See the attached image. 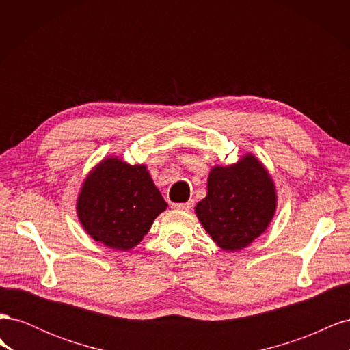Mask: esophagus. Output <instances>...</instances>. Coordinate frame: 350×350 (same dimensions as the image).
Listing matches in <instances>:
<instances>
[{
    "mask_svg": "<svg viewBox=\"0 0 350 350\" xmlns=\"http://www.w3.org/2000/svg\"><path fill=\"white\" fill-rule=\"evenodd\" d=\"M172 207L174 208H176V210H191L193 207H194V201L193 200H189V201H187V203H179V204H172Z\"/></svg>",
    "mask_w": 350,
    "mask_h": 350,
    "instance_id": "1",
    "label": "esophagus"
}]
</instances>
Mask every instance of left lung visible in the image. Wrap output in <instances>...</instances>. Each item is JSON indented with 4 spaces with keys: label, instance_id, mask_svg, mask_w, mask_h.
I'll return each instance as SVG.
<instances>
[{
    "label": "left lung",
    "instance_id": "8db88e82",
    "mask_svg": "<svg viewBox=\"0 0 350 350\" xmlns=\"http://www.w3.org/2000/svg\"><path fill=\"white\" fill-rule=\"evenodd\" d=\"M276 191L269 172L252 154L237 165L215 166L207 196L196 206L201 225L225 251H238L267 229L276 210Z\"/></svg>",
    "mask_w": 350,
    "mask_h": 350
}]
</instances>
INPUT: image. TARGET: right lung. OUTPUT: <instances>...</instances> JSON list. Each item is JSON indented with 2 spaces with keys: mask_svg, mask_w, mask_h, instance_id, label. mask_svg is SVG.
<instances>
[{
  "mask_svg": "<svg viewBox=\"0 0 350 350\" xmlns=\"http://www.w3.org/2000/svg\"><path fill=\"white\" fill-rule=\"evenodd\" d=\"M166 206L144 165L108 157L84 181L77 215L94 241L125 251L144 238Z\"/></svg>",
  "mask_w": 350,
  "mask_h": 350,
  "instance_id": "add662e5",
  "label": "right lung"
}]
</instances>
